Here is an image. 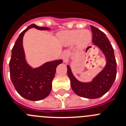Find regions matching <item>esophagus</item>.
<instances>
[{"instance_id": "esophagus-1", "label": "esophagus", "mask_w": 126, "mask_h": 126, "mask_svg": "<svg viewBox=\"0 0 126 126\" xmlns=\"http://www.w3.org/2000/svg\"><path fill=\"white\" fill-rule=\"evenodd\" d=\"M62 57L63 58L64 62H65V63L68 62L69 59V52L67 50L64 51L62 54Z\"/></svg>"}]
</instances>
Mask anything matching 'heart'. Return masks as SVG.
<instances>
[{"mask_svg": "<svg viewBox=\"0 0 126 126\" xmlns=\"http://www.w3.org/2000/svg\"><path fill=\"white\" fill-rule=\"evenodd\" d=\"M60 38L65 45H73L76 43L78 48H84L92 41V33L88 30H74L63 32Z\"/></svg>", "mask_w": 126, "mask_h": 126, "instance_id": "b5f03b06", "label": "heart"}]
</instances>
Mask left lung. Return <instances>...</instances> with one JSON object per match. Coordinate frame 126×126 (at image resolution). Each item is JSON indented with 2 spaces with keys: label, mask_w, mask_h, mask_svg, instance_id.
<instances>
[{
  "label": "left lung",
  "mask_w": 126,
  "mask_h": 126,
  "mask_svg": "<svg viewBox=\"0 0 126 126\" xmlns=\"http://www.w3.org/2000/svg\"><path fill=\"white\" fill-rule=\"evenodd\" d=\"M91 28L93 33V45L97 46L106 58L105 67L88 83L78 81L73 75L69 65H67V67L73 92L81 97L94 99L103 96L112 87L116 78L117 63L113 48L106 34L93 26H91Z\"/></svg>",
  "instance_id": "8db88e82"
}]
</instances>
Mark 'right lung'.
<instances>
[{
  "instance_id": "add662e5",
  "label": "right lung",
  "mask_w": 126,
  "mask_h": 126,
  "mask_svg": "<svg viewBox=\"0 0 126 126\" xmlns=\"http://www.w3.org/2000/svg\"><path fill=\"white\" fill-rule=\"evenodd\" d=\"M32 28L40 30H50L32 24L21 33L12 50L9 62L10 77L16 90L21 96L28 100L38 101L46 98L50 93L57 67L62 64V60L45 62L36 68H33L28 64L23 39L24 33Z\"/></svg>"
}]
</instances>
